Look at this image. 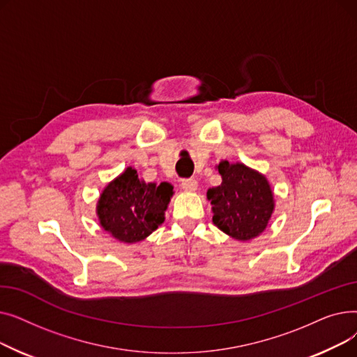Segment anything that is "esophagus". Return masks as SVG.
Returning a JSON list of instances; mask_svg holds the SVG:
<instances>
[{
	"label": "esophagus",
	"mask_w": 357,
	"mask_h": 357,
	"mask_svg": "<svg viewBox=\"0 0 357 357\" xmlns=\"http://www.w3.org/2000/svg\"><path fill=\"white\" fill-rule=\"evenodd\" d=\"M181 186H182V190L186 192H194L198 188V182L195 179H183Z\"/></svg>",
	"instance_id": "esophagus-1"
}]
</instances>
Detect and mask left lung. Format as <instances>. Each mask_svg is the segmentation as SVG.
Here are the masks:
<instances>
[{
	"mask_svg": "<svg viewBox=\"0 0 357 357\" xmlns=\"http://www.w3.org/2000/svg\"><path fill=\"white\" fill-rule=\"evenodd\" d=\"M215 169L221 175V185L207 191L213 222L234 240L256 238L265 231L275 211L269 181L241 162L221 160Z\"/></svg>",
	"mask_w": 357,
	"mask_h": 357,
	"instance_id": "1",
	"label": "left lung"
}]
</instances>
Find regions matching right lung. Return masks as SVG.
<instances>
[{"label":"right lung","mask_w":357,"mask_h":357,"mask_svg":"<svg viewBox=\"0 0 357 357\" xmlns=\"http://www.w3.org/2000/svg\"><path fill=\"white\" fill-rule=\"evenodd\" d=\"M174 186L144 182L135 167H126L108 182L97 202L100 226L116 240L133 245L152 234L165 221Z\"/></svg>","instance_id":"add662e5"}]
</instances>
